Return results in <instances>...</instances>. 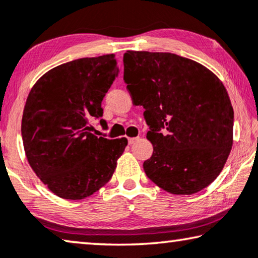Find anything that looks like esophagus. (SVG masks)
Listing matches in <instances>:
<instances>
[{
    "mask_svg": "<svg viewBox=\"0 0 258 258\" xmlns=\"http://www.w3.org/2000/svg\"><path fill=\"white\" fill-rule=\"evenodd\" d=\"M138 141V137H133V138H128V143L129 144H134L135 142Z\"/></svg>",
    "mask_w": 258,
    "mask_h": 258,
    "instance_id": "obj_1",
    "label": "esophagus"
}]
</instances>
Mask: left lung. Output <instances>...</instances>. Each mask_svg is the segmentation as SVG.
I'll list each match as a JSON object with an SVG mask.
<instances>
[{
  "label": "left lung",
  "instance_id": "1",
  "mask_svg": "<svg viewBox=\"0 0 258 258\" xmlns=\"http://www.w3.org/2000/svg\"><path fill=\"white\" fill-rule=\"evenodd\" d=\"M123 65L154 145L143 163L147 177L172 194L207 187L233 145L234 110L225 86L199 62L169 52L126 51Z\"/></svg>",
  "mask_w": 258,
  "mask_h": 258
}]
</instances>
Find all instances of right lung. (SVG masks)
I'll use <instances>...</instances> for the list:
<instances>
[{"instance_id": "obj_1", "label": "right lung", "mask_w": 258, "mask_h": 258, "mask_svg": "<svg viewBox=\"0 0 258 258\" xmlns=\"http://www.w3.org/2000/svg\"><path fill=\"white\" fill-rule=\"evenodd\" d=\"M114 54L59 65L29 93L22 117L28 162L55 196L80 200L110 180L126 138L92 133L93 120L108 128L102 100L118 76Z\"/></svg>"}]
</instances>
